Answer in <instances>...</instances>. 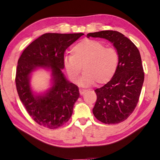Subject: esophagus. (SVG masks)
Instances as JSON below:
<instances>
[{"mask_svg":"<svg viewBox=\"0 0 160 160\" xmlns=\"http://www.w3.org/2000/svg\"><path fill=\"white\" fill-rule=\"evenodd\" d=\"M79 92H80V95H83L84 94H85L87 92V90H84V89H80Z\"/></svg>","mask_w":160,"mask_h":160,"instance_id":"esophagus-1","label":"esophagus"}]
</instances>
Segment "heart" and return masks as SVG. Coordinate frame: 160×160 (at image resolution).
<instances>
[{"label":"heart","mask_w":160,"mask_h":160,"mask_svg":"<svg viewBox=\"0 0 160 160\" xmlns=\"http://www.w3.org/2000/svg\"><path fill=\"white\" fill-rule=\"evenodd\" d=\"M72 55L63 58L64 68L70 80L76 82L82 72L84 73L80 85L90 86L97 82L102 85L110 80L117 69L119 55L113 47H106L102 42L86 39L75 45Z\"/></svg>","instance_id":"b5f03b06"}]
</instances>
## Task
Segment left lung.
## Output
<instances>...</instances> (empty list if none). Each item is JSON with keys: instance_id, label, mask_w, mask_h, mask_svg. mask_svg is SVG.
<instances>
[{"instance_id": "obj_1", "label": "left lung", "mask_w": 160, "mask_h": 160, "mask_svg": "<svg viewBox=\"0 0 160 160\" xmlns=\"http://www.w3.org/2000/svg\"><path fill=\"white\" fill-rule=\"evenodd\" d=\"M87 37L109 40L119 55L117 69L112 80L96 89L97 102L92 109L97 120L116 124L126 120L138 102L144 82V72L139 50L128 38L117 31L89 33Z\"/></svg>"}]
</instances>
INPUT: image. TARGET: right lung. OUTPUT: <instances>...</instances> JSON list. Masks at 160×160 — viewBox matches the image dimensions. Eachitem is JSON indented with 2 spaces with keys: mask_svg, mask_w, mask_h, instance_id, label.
Wrapping results in <instances>:
<instances>
[{
  "mask_svg": "<svg viewBox=\"0 0 160 160\" xmlns=\"http://www.w3.org/2000/svg\"><path fill=\"white\" fill-rule=\"evenodd\" d=\"M83 33H46L32 42L21 54L16 70V88L20 101L32 119L50 129L67 123L79 98L77 85L68 81L62 72L64 53ZM37 67L50 69L53 85L44 95L34 96L29 79Z\"/></svg>",
  "mask_w": 160,
  "mask_h": 160,
  "instance_id": "1",
  "label": "right lung"
}]
</instances>
